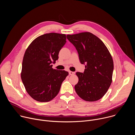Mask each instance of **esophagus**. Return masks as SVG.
Masks as SVG:
<instances>
[{
	"instance_id": "34e87169",
	"label": "esophagus",
	"mask_w": 135,
	"mask_h": 135,
	"mask_svg": "<svg viewBox=\"0 0 135 135\" xmlns=\"http://www.w3.org/2000/svg\"><path fill=\"white\" fill-rule=\"evenodd\" d=\"M69 74L70 75H73L75 74V72H73V71H69Z\"/></svg>"
}]
</instances>
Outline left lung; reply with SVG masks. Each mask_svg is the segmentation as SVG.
<instances>
[{
	"label": "left lung",
	"mask_w": 135,
	"mask_h": 135,
	"mask_svg": "<svg viewBox=\"0 0 135 135\" xmlns=\"http://www.w3.org/2000/svg\"><path fill=\"white\" fill-rule=\"evenodd\" d=\"M67 39L76 47L83 73H76L79 82L75 90L80 98L86 102L101 99L112 82L113 60L108 49L99 38L89 32L67 35Z\"/></svg>",
	"instance_id": "left-lung-1"
}]
</instances>
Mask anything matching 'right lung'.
I'll use <instances>...</instances> for the list:
<instances>
[{"mask_svg": "<svg viewBox=\"0 0 135 135\" xmlns=\"http://www.w3.org/2000/svg\"><path fill=\"white\" fill-rule=\"evenodd\" d=\"M66 42L65 34L55 32L38 36L28 46L22 61L21 78L34 100L48 102L58 94L68 72L52 68Z\"/></svg>", "mask_w": 135, "mask_h": 135, "instance_id": "right-lung-1", "label": "right lung"}]
</instances>
